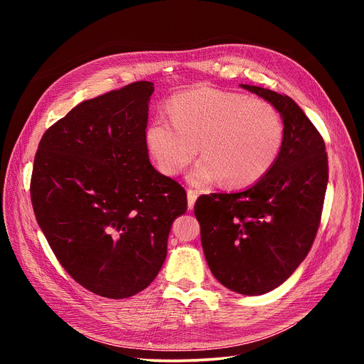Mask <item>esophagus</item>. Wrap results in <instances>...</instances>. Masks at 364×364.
Returning <instances> with one entry per match:
<instances>
[{"label": "esophagus", "instance_id": "34e87169", "mask_svg": "<svg viewBox=\"0 0 364 364\" xmlns=\"http://www.w3.org/2000/svg\"><path fill=\"white\" fill-rule=\"evenodd\" d=\"M188 209H193L194 208V203L197 200V196H199V193L194 191V190H188Z\"/></svg>", "mask_w": 364, "mask_h": 364}]
</instances>
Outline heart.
I'll use <instances>...</instances> for the list:
<instances>
[{"mask_svg":"<svg viewBox=\"0 0 364 364\" xmlns=\"http://www.w3.org/2000/svg\"><path fill=\"white\" fill-rule=\"evenodd\" d=\"M170 118H153L144 132L146 149L161 173L176 176L200 155L188 179L203 186L222 179L245 188L266 176L284 146V121L262 98L209 86L171 97Z\"/></svg>","mask_w":364,"mask_h":364,"instance_id":"obj_1","label":"heart"}]
</instances>
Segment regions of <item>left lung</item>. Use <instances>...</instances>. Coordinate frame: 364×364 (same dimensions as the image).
<instances>
[{"label": "left lung", "instance_id": "left-lung-1", "mask_svg": "<svg viewBox=\"0 0 364 364\" xmlns=\"http://www.w3.org/2000/svg\"><path fill=\"white\" fill-rule=\"evenodd\" d=\"M241 86L278 109L285 129L281 155L250 188L200 196L194 214L217 281L257 296L279 287L310 252L321 225L328 155L322 135L289 95Z\"/></svg>", "mask_w": 364, "mask_h": 364}]
</instances>
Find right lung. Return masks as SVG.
Instances as JSON below:
<instances>
[{
	"mask_svg": "<svg viewBox=\"0 0 364 364\" xmlns=\"http://www.w3.org/2000/svg\"><path fill=\"white\" fill-rule=\"evenodd\" d=\"M151 82L82 102L43 134L30 196L38 225L82 287L124 299L158 277L181 183L153 168L144 142Z\"/></svg>",
	"mask_w": 364,
	"mask_h": 364,
	"instance_id": "right-lung-1",
	"label": "right lung"
}]
</instances>
